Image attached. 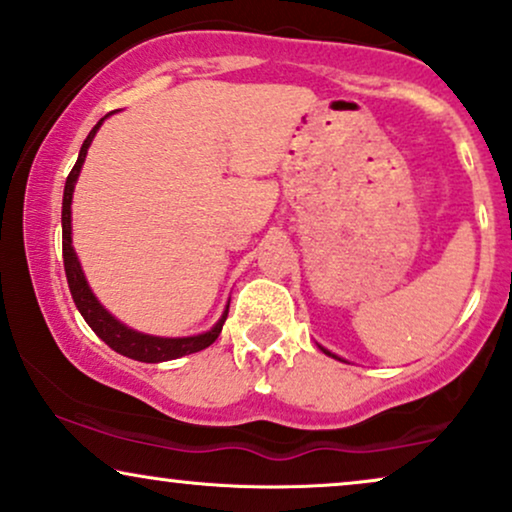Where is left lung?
<instances>
[{"mask_svg":"<svg viewBox=\"0 0 512 512\" xmlns=\"http://www.w3.org/2000/svg\"><path fill=\"white\" fill-rule=\"evenodd\" d=\"M324 353H327V350H324ZM327 355H331V353H327ZM331 357H336V355H331ZM336 360H338V357H336Z\"/></svg>","mask_w":512,"mask_h":512,"instance_id":"8db88e82","label":"left lung"}]
</instances>
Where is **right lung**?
Instances as JSON below:
<instances>
[{
  "instance_id": "1",
  "label": "right lung",
  "mask_w": 512,
  "mask_h": 512,
  "mask_svg": "<svg viewBox=\"0 0 512 512\" xmlns=\"http://www.w3.org/2000/svg\"><path fill=\"white\" fill-rule=\"evenodd\" d=\"M103 124V119L98 122L94 129L89 131L86 141L82 143V150H79V157L75 162V167L68 174V181H65V190H63V265H65V277H68V287L70 294L75 298V305L79 308V313L89 324L91 329L96 331L98 336L103 338L105 343L110 345L112 350L124 357H131V360L138 362H167V360H176V357L190 355V353H199V350L209 348L211 343L216 341L218 334H221L223 322L228 313H225L218 324L207 334L199 336H188V338H159V336H148V334H138V331L124 327L122 322H117L108 310L103 308L101 303L96 301V296L91 294L89 284L84 280V272L79 268V261L75 256V249H72V237H70V202H72V190H75V181L79 176V169H82V162L86 157V150H89L91 141H94L98 126Z\"/></svg>"
}]
</instances>
